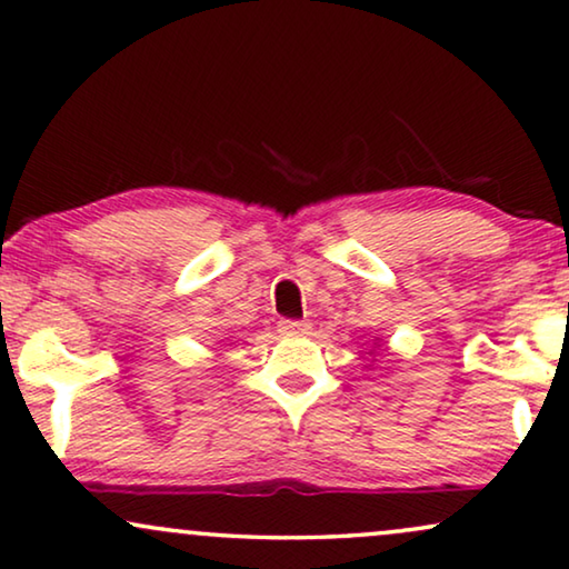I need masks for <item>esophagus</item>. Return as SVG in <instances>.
I'll return each instance as SVG.
<instances>
[{"label": "esophagus", "mask_w": 569, "mask_h": 569, "mask_svg": "<svg viewBox=\"0 0 569 569\" xmlns=\"http://www.w3.org/2000/svg\"><path fill=\"white\" fill-rule=\"evenodd\" d=\"M309 328H312V325H309V322H299V320H280V322H278V332H280V336H286V338L307 336Z\"/></svg>", "instance_id": "1"}]
</instances>
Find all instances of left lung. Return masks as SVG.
I'll return each instance as SVG.
<instances>
[{
    "label": "left lung",
    "mask_w": 569,
    "mask_h": 569,
    "mask_svg": "<svg viewBox=\"0 0 569 569\" xmlns=\"http://www.w3.org/2000/svg\"><path fill=\"white\" fill-rule=\"evenodd\" d=\"M377 346H380V338H377V340H375V348H377Z\"/></svg>",
    "instance_id": "1"
}]
</instances>
